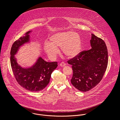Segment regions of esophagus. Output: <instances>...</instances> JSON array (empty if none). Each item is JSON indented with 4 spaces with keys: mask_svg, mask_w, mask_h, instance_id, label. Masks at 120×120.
<instances>
[{
    "mask_svg": "<svg viewBox=\"0 0 120 120\" xmlns=\"http://www.w3.org/2000/svg\"><path fill=\"white\" fill-rule=\"evenodd\" d=\"M66 65V64L64 62H62L60 64V66H61V67H64Z\"/></svg>",
    "mask_w": 120,
    "mask_h": 120,
    "instance_id": "esophagus-1",
    "label": "esophagus"
}]
</instances>
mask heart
Masks as SVG:
<instances>
[{"label": "heart", "instance_id": "heart-1", "mask_svg": "<svg viewBox=\"0 0 120 120\" xmlns=\"http://www.w3.org/2000/svg\"><path fill=\"white\" fill-rule=\"evenodd\" d=\"M58 48H61L62 52L68 57L77 56L82 49L80 35L76 32L70 31L58 32L51 35L49 42L43 45L44 52L51 57L55 56Z\"/></svg>", "mask_w": 120, "mask_h": 120}]
</instances>
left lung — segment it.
I'll use <instances>...</instances> for the list:
<instances>
[{
  "instance_id": "obj_1",
  "label": "left lung",
  "mask_w": 120,
  "mask_h": 120,
  "mask_svg": "<svg viewBox=\"0 0 120 120\" xmlns=\"http://www.w3.org/2000/svg\"><path fill=\"white\" fill-rule=\"evenodd\" d=\"M91 49L81 52L68 61L72 65V85L81 92L97 86L102 79L108 64V52L104 41L91 34Z\"/></svg>"
}]
</instances>
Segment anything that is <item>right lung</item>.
Wrapping results in <instances>:
<instances>
[{"mask_svg":"<svg viewBox=\"0 0 120 120\" xmlns=\"http://www.w3.org/2000/svg\"><path fill=\"white\" fill-rule=\"evenodd\" d=\"M29 31L25 35L15 41L11 50V64L18 83L24 88L29 91L37 92L45 88L49 82L52 72L57 67V63L47 62L39 56L35 62L31 66L23 67L17 62L15 55L21 47L31 42Z\"/></svg>","mask_w":120,"mask_h":120,"instance_id":"obj_1","label":"right lung"}]
</instances>
